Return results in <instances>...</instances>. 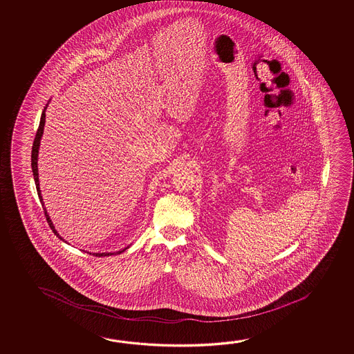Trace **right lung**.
<instances>
[{"label":"right lung","instance_id":"1","mask_svg":"<svg viewBox=\"0 0 354 354\" xmlns=\"http://www.w3.org/2000/svg\"><path fill=\"white\" fill-rule=\"evenodd\" d=\"M49 104V102H48ZM48 104H46V107H44V110H43V113H41V118H40V124H39L38 131H37V136H35V139H34V144H32V151H31V169H32V176H34V180H35V186H37V191H38L39 200H40V203H41V206H43V209H44V212H46V221H48V224L50 226V229L53 230V233L59 238L60 241H66L62 236H60L59 233L55 230V227H54L53 223H52V220L49 218V215H48V212H46V209L44 207V201H43V196H41V191H40V187H39V174H38V156H39V147H40V140H41V136H43V133H44V125H46V107H48ZM129 247L127 248L122 249V250H119V252H116V253H93V256L96 257H107V256H113V254H120L122 253L124 250H127Z\"/></svg>","mask_w":354,"mask_h":354}]
</instances>
